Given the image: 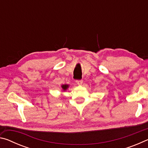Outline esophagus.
Wrapping results in <instances>:
<instances>
[{
	"label": "esophagus",
	"instance_id": "obj_1",
	"mask_svg": "<svg viewBox=\"0 0 148 148\" xmlns=\"http://www.w3.org/2000/svg\"><path fill=\"white\" fill-rule=\"evenodd\" d=\"M76 82L77 83V84L82 85V83H83V80H82V79H77L76 81Z\"/></svg>",
	"mask_w": 148,
	"mask_h": 148
}]
</instances>
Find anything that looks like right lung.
Instances as JSON below:
<instances>
[{"instance_id":"obj_1","label":"right lung","mask_w":148,"mask_h":148,"mask_svg":"<svg viewBox=\"0 0 148 148\" xmlns=\"http://www.w3.org/2000/svg\"><path fill=\"white\" fill-rule=\"evenodd\" d=\"M68 87H69L68 85H62V88L64 90H66L67 88H68Z\"/></svg>"}]
</instances>
